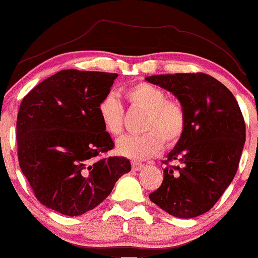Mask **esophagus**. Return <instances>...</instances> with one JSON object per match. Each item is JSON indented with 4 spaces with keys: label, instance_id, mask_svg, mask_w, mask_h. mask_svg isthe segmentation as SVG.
I'll list each match as a JSON object with an SVG mask.
<instances>
[{
    "label": "esophagus",
    "instance_id": "esophagus-1",
    "mask_svg": "<svg viewBox=\"0 0 258 258\" xmlns=\"http://www.w3.org/2000/svg\"><path fill=\"white\" fill-rule=\"evenodd\" d=\"M132 167H133V170H140V169H142L143 165H142L141 162H139V161H133L132 162Z\"/></svg>",
    "mask_w": 258,
    "mask_h": 258
}]
</instances>
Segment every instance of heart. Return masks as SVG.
I'll use <instances>...</instances> for the list:
<instances>
[{
	"mask_svg": "<svg viewBox=\"0 0 258 258\" xmlns=\"http://www.w3.org/2000/svg\"><path fill=\"white\" fill-rule=\"evenodd\" d=\"M125 98L133 108L146 111L142 123L145 134L125 136L117 142V152L134 160L155 155L162 142L172 146L181 137L186 125V112L179 100L167 98L162 89L148 83H140L125 91ZM104 130L111 136L123 133L124 109L113 92L106 93L97 106Z\"/></svg>",
	"mask_w": 258,
	"mask_h": 258,
	"instance_id": "b5f03b06",
	"label": "heart"
}]
</instances>
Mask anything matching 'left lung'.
<instances>
[{"mask_svg": "<svg viewBox=\"0 0 258 258\" xmlns=\"http://www.w3.org/2000/svg\"><path fill=\"white\" fill-rule=\"evenodd\" d=\"M172 92L183 105L186 125L167 155L163 181L149 199L178 218L211 210L235 178L245 142L238 103L222 83L205 73H175L146 78ZM178 161V166L169 165Z\"/></svg>", "mask_w": 258, "mask_h": 258, "instance_id": "1", "label": "left lung"}]
</instances>
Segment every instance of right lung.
Returning <instances> with one entry per match:
<instances>
[{
    "instance_id": "add662e5",
    "label": "right lung",
    "mask_w": 258,
    "mask_h": 258,
    "mask_svg": "<svg viewBox=\"0 0 258 258\" xmlns=\"http://www.w3.org/2000/svg\"><path fill=\"white\" fill-rule=\"evenodd\" d=\"M117 73L62 70L25 96L16 121L20 168L42 205L80 216L108 197L128 159L103 158L115 145L97 106Z\"/></svg>"
}]
</instances>
